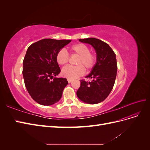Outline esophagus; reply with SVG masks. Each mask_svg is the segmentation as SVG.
<instances>
[{"label":"esophagus","instance_id":"1","mask_svg":"<svg viewBox=\"0 0 150 150\" xmlns=\"http://www.w3.org/2000/svg\"><path fill=\"white\" fill-rule=\"evenodd\" d=\"M72 79H69V78H67V81H68V83H71V82H72Z\"/></svg>","mask_w":150,"mask_h":150}]
</instances>
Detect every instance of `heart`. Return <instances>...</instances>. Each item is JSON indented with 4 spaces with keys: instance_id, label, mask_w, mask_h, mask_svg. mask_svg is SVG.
I'll use <instances>...</instances> for the list:
<instances>
[{
    "instance_id": "obj_1",
    "label": "heart",
    "mask_w": 150,
    "mask_h": 150,
    "mask_svg": "<svg viewBox=\"0 0 150 150\" xmlns=\"http://www.w3.org/2000/svg\"><path fill=\"white\" fill-rule=\"evenodd\" d=\"M71 53L79 55L76 64L77 66H67L62 68V74L69 79H75L83 76L85 69L91 71L96 64L97 56L93 52L90 51L89 47L83 43H76L70 47ZM69 54L64 49H60L56 54V61L59 64L65 65L69 61Z\"/></svg>"
}]
</instances>
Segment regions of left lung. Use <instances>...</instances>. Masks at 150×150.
Returning <instances> with one entry per match:
<instances>
[{
    "instance_id": "8db88e82",
    "label": "left lung",
    "mask_w": 150,
    "mask_h": 150,
    "mask_svg": "<svg viewBox=\"0 0 150 150\" xmlns=\"http://www.w3.org/2000/svg\"><path fill=\"white\" fill-rule=\"evenodd\" d=\"M79 40L94 48L97 62L91 73L86 77L91 81L81 80L77 96L86 103L98 104L108 96L114 86L117 69L116 54L107 43L98 39L91 38Z\"/></svg>"
}]
</instances>
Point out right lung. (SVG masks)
<instances>
[{"instance_id":"1","label":"right lung","mask_w":150,"mask_h":150,"mask_svg":"<svg viewBox=\"0 0 150 150\" xmlns=\"http://www.w3.org/2000/svg\"><path fill=\"white\" fill-rule=\"evenodd\" d=\"M71 41L44 39L31 44L27 50L22 69L25 86L31 98L41 105L50 106L59 101L68 84L66 78L54 76L61 72L57 52Z\"/></svg>"}]
</instances>
